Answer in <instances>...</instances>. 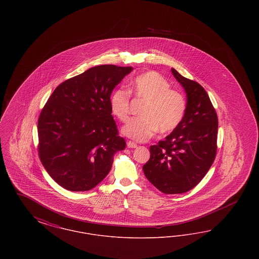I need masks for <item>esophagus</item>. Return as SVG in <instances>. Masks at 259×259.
<instances>
[{"label": "esophagus", "instance_id": "obj_1", "mask_svg": "<svg viewBox=\"0 0 259 259\" xmlns=\"http://www.w3.org/2000/svg\"><path fill=\"white\" fill-rule=\"evenodd\" d=\"M127 147L129 148H137V144L131 142V141H128V142H127Z\"/></svg>", "mask_w": 259, "mask_h": 259}]
</instances>
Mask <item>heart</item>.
<instances>
[{
	"label": "heart",
	"instance_id": "obj_1",
	"mask_svg": "<svg viewBox=\"0 0 259 259\" xmlns=\"http://www.w3.org/2000/svg\"><path fill=\"white\" fill-rule=\"evenodd\" d=\"M130 91L136 97L146 101L140 118L131 119L122 129L125 136L145 142L155 135L170 134L183 122L186 112V100L183 93L171 89L168 80L156 72L137 75L130 83ZM111 113L125 122L129 116L130 94L118 88L110 98Z\"/></svg>",
	"mask_w": 259,
	"mask_h": 259
}]
</instances>
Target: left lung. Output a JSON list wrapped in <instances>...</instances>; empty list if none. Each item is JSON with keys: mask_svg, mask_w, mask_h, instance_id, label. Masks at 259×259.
I'll return each mask as SVG.
<instances>
[{"mask_svg": "<svg viewBox=\"0 0 259 259\" xmlns=\"http://www.w3.org/2000/svg\"><path fill=\"white\" fill-rule=\"evenodd\" d=\"M186 92L187 107L181 125L164 141L151 146L143 170L165 194L191 190L202 181L217 155L219 120L206 90L171 69Z\"/></svg>", "mask_w": 259, "mask_h": 259, "instance_id": "8db88e82", "label": "left lung"}]
</instances>
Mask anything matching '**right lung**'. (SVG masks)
Returning <instances> with one entry per match:
<instances>
[{
	"label": "right lung",
	"instance_id": "obj_1",
	"mask_svg": "<svg viewBox=\"0 0 259 259\" xmlns=\"http://www.w3.org/2000/svg\"><path fill=\"white\" fill-rule=\"evenodd\" d=\"M132 67L101 65L55 88L37 120L38 157L47 172L70 191H87L111 171L126 143L111 115L113 88Z\"/></svg>",
	"mask_w": 259,
	"mask_h": 259
}]
</instances>
